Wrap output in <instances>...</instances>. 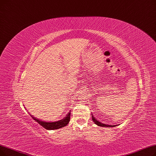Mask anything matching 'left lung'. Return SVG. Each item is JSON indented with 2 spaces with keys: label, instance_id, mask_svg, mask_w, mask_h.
Listing matches in <instances>:
<instances>
[{
  "label": "left lung",
  "instance_id": "obj_1",
  "mask_svg": "<svg viewBox=\"0 0 156 156\" xmlns=\"http://www.w3.org/2000/svg\"><path fill=\"white\" fill-rule=\"evenodd\" d=\"M92 115V120L94 122V123L95 124H96L97 126H101V127H107V128H110V127H113V126H110V125H106L105 124H103V123H101L100 122H99L98 121H97L96 119L94 118V117H93V115L91 114Z\"/></svg>",
  "mask_w": 156,
  "mask_h": 156
}]
</instances>
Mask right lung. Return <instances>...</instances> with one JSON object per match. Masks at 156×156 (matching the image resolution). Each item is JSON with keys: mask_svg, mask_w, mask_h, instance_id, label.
<instances>
[{"mask_svg": "<svg viewBox=\"0 0 156 156\" xmlns=\"http://www.w3.org/2000/svg\"><path fill=\"white\" fill-rule=\"evenodd\" d=\"M30 116L32 117L34 120H35L36 122H37L41 126L44 128L48 130H54V129H58L62 128L63 127H65V126L68 124V123L70 121V111L68 113V114L65 116L63 119L61 120H59L58 121L55 122H46V121H42L38 119L35 118L34 116L30 115Z\"/></svg>", "mask_w": 156, "mask_h": 156, "instance_id": "add662e5", "label": "right lung"}]
</instances>
